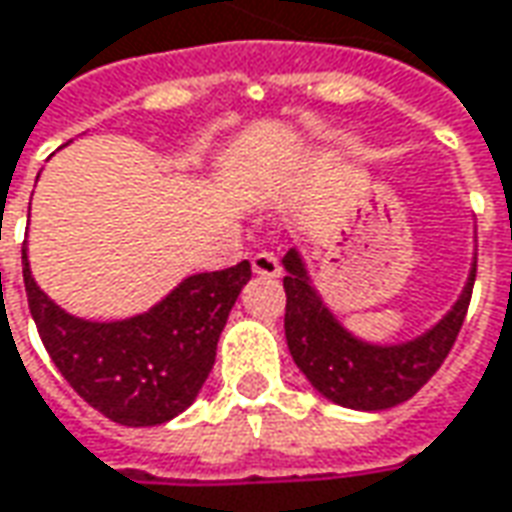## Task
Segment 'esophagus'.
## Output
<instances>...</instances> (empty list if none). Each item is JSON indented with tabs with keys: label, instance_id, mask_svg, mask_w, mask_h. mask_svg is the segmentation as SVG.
<instances>
[{
	"label": "esophagus",
	"instance_id": "1",
	"mask_svg": "<svg viewBox=\"0 0 512 512\" xmlns=\"http://www.w3.org/2000/svg\"><path fill=\"white\" fill-rule=\"evenodd\" d=\"M252 271L260 274V277H280V260L271 252H257L252 257Z\"/></svg>",
	"mask_w": 512,
	"mask_h": 512
}]
</instances>
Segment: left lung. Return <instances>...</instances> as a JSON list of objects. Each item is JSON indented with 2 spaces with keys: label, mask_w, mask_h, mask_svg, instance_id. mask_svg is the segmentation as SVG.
<instances>
[{
  "label": "left lung",
  "mask_w": 512,
  "mask_h": 512,
  "mask_svg": "<svg viewBox=\"0 0 512 512\" xmlns=\"http://www.w3.org/2000/svg\"><path fill=\"white\" fill-rule=\"evenodd\" d=\"M283 266L285 342L294 364L322 398L358 412H381L409 401L440 370L457 342L476 280L474 257L468 283L437 325L409 342L375 344L353 336L333 316L297 249L283 257Z\"/></svg>",
  "instance_id": "8db88e82"
}]
</instances>
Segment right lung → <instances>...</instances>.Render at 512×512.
<instances>
[{"instance_id":"1","label":"right lung","mask_w":512,"mask_h":512,"mask_svg":"<svg viewBox=\"0 0 512 512\" xmlns=\"http://www.w3.org/2000/svg\"><path fill=\"white\" fill-rule=\"evenodd\" d=\"M24 291L38 336L69 387L120 426H159L196 401L218 336L252 277L249 260L190 274L145 314L95 322L66 314L41 291L22 246Z\"/></svg>"}]
</instances>
